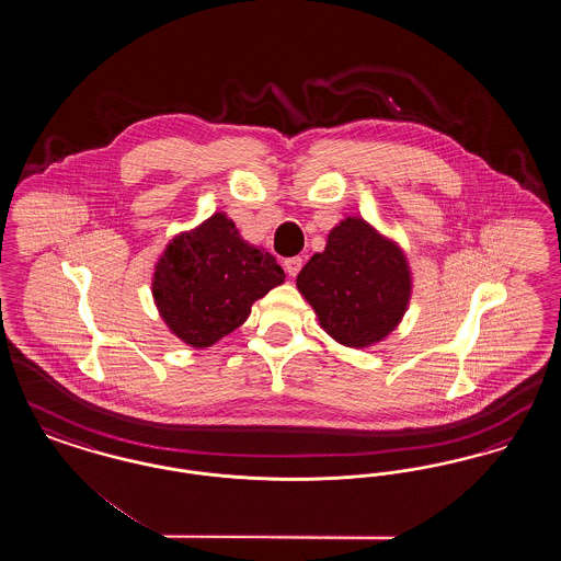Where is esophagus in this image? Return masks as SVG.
<instances>
[{
  "instance_id": "obj_1",
  "label": "esophagus",
  "mask_w": 561,
  "mask_h": 561,
  "mask_svg": "<svg viewBox=\"0 0 561 561\" xmlns=\"http://www.w3.org/2000/svg\"><path fill=\"white\" fill-rule=\"evenodd\" d=\"M300 267H302V259H300V256H293V259H286V261H284V268H286V273H288L290 277H296Z\"/></svg>"
}]
</instances>
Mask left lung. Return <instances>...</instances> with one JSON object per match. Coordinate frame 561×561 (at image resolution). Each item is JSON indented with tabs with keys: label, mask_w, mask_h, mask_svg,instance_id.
I'll list each match as a JSON object with an SVG mask.
<instances>
[{
	"label": "left lung",
	"mask_w": 561,
	"mask_h": 561,
	"mask_svg": "<svg viewBox=\"0 0 561 561\" xmlns=\"http://www.w3.org/2000/svg\"><path fill=\"white\" fill-rule=\"evenodd\" d=\"M321 328L345 347L380 343L400 323L412 294V277L400 245L382 238L364 218L336 225L325 250L296 277Z\"/></svg>",
	"instance_id": "1"
}]
</instances>
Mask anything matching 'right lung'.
Here are the masks:
<instances>
[{"mask_svg": "<svg viewBox=\"0 0 561 561\" xmlns=\"http://www.w3.org/2000/svg\"><path fill=\"white\" fill-rule=\"evenodd\" d=\"M284 279L268 252L241 240L233 220L216 213L168 243L153 273V298L172 334L204 348L240 328L254 300Z\"/></svg>", "mask_w": 561, "mask_h": 561, "instance_id": "obj_1", "label": "right lung"}]
</instances>
